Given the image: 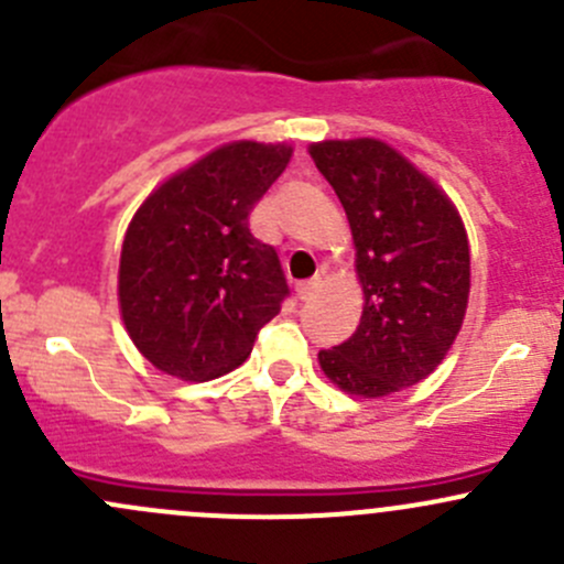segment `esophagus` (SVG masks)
Wrapping results in <instances>:
<instances>
[{
  "label": "esophagus",
  "instance_id": "esophagus-1",
  "mask_svg": "<svg viewBox=\"0 0 564 564\" xmlns=\"http://www.w3.org/2000/svg\"><path fill=\"white\" fill-rule=\"evenodd\" d=\"M316 289H318V278H311V281H300L297 283V297L305 303V300L314 297Z\"/></svg>",
  "mask_w": 564,
  "mask_h": 564
}]
</instances>
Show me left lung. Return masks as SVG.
<instances>
[{"mask_svg":"<svg viewBox=\"0 0 564 564\" xmlns=\"http://www.w3.org/2000/svg\"><path fill=\"white\" fill-rule=\"evenodd\" d=\"M311 158L344 204L366 294L351 338L318 351L322 371L362 398L412 388L445 360L464 322V224L451 198L384 141H322Z\"/></svg>","mask_w":564,"mask_h":564,"instance_id":"left-lung-1","label":"left lung"}]
</instances>
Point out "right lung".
Here are the masks:
<instances>
[{"instance_id": "obj_1", "label": "right lung", "mask_w": 564, "mask_h": 564, "mask_svg": "<svg viewBox=\"0 0 564 564\" xmlns=\"http://www.w3.org/2000/svg\"><path fill=\"white\" fill-rule=\"evenodd\" d=\"M289 158L286 144H226L163 182L130 220L119 308L155 368L185 382L224 377L281 311V259L250 235L248 215Z\"/></svg>"}]
</instances>
